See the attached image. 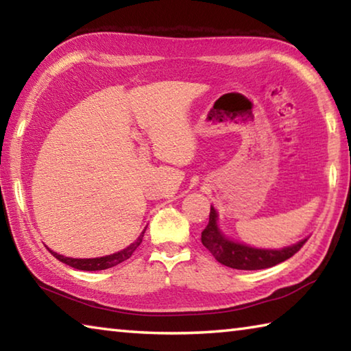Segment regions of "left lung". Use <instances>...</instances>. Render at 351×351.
Returning a JSON list of instances; mask_svg holds the SVG:
<instances>
[{"mask_svg":"<svg viewBox=\"0 0 351 351\" xmlns=\"http://www.w3.org/2000/svg\"><path fill=\"white\" fill-rule=\"evenodd\" d=\"M306 240L308 237L294 243V245L280 249L254 247L251 245H246V243L237 241L226 235L219 228L218 212L213 206H210L209 224L206 226L203 234H201V241H203L204 247L215 257L217 261L224 266H229V268L243 271L265 269L282 263V261L293 257L305 245Z\"/></svg>","mask_w":351,"mask_h":351,"instance_id":"8db88e82","label":"left lung"}]
</instances>
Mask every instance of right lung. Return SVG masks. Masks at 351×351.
Returning a JSON list of instances; mask_svg holds the SVG:
<instances>
[{
    "label": "right lung",
    "mask_w": 351,
    "mask_h": 351,
    "mask_svg": "<svg viewBox=\"0 0 351 351\" xmlns=\"http://www.w3.org/2000/svg\"><path fill=\"white\" fill-rule=\"evenodd\" d=\"M145 229L142 230V234L138 237V239H136V241L132 243V245L127 246L125 249H121V251H117L114 254L104 255V257H96V258H73V257H64V255L51 251V249H49V251L54 254V257L57 260L63 261V263H66L68 266H73V268H75V269H80V271H102V269H108V268H112V266L122 263V261H125V260H128L130 257H132V254L136 251V249H138V246L142 243V239H144Z\"/></svg>",
    "instance_id": "1"
}]
</instances>
